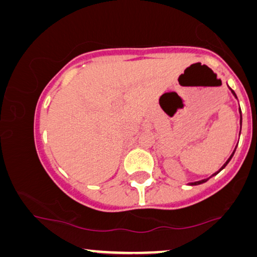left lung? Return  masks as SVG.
I'll list each match as a JSON object with an SVG mask.
<instances>
[{
    "label": "left lung",
    "instance_id": "1",
    "mask_svg": "<svg viewBox=\"0 0 257 257\" xmlns=\"http://www.w3.org/2000/svg\"><path fill=\"white\" fill-rule=\"evenodd\" d=\"M233 92V94H234V95H235L236 96V94L235 93H234V91H232ZM234 153H235V150H234ZM234 153L232 154V156H230L229 158H228V161H227L226 162V163L225 164H223V166H222V168L221 169H223V168H225V166L227 165V164H228V162L230 161V160H232V157H233V155H234ZM221 169H220V170H221ZM219 172V171H218ZM218 172H216V173H218ZM216 173H214V175H216ZM207 180L208 179H204V180H200V182H196V183H192V185H199V184H202V183H205V182H207Z\"/></svg>",
    "mask_w": 257,
    "mask_h": 257
}]
</instances>
